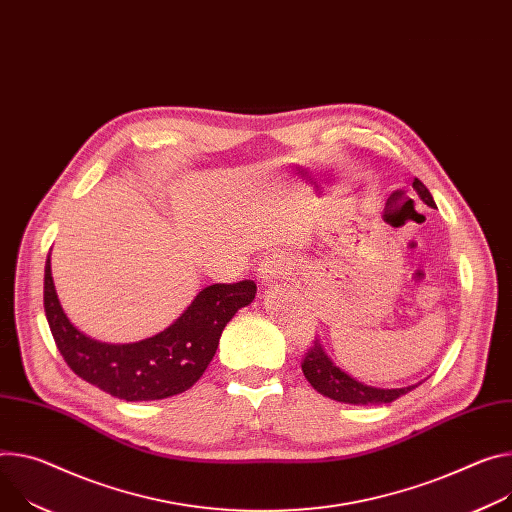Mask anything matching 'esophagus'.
I'll return each mask as SVG.
<instances>
[{
  "label": "esophagus",
  "mask_w": 512,
  "mask_h": 512,
  "mask_svg": "<svg viewBox=\"0 0 512 512\" xmlns=\"http://www.w3.org/2000/svg\"><path fill=\"white\" fill-rule=\"evenodd\" d=\"M259 280L269 286V284H275L280 277L288 271V263L282 255H273V257H267L259 263Z\"/></svg>",
  "instance_id": "1"
}]
</instances>
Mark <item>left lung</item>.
<instances>
[{"mask_svg": "<svg viewBox=\"0 0 512 512\" xmlns=\"http://www.w3.org/2000/svg\"><path fill=\"white\" fill-rule=\"evenodd\" d=\"M412 188L416 190L418 198H421L427 206L437 208L431 192L425 188V183L421 179H414L412 181ZM302 371H304L306 380L310 382V386L316 392H320L322 396H327V398L337 400V402H345V404H355V406L388 404V402H394L396 398L408 394L418 384H423V382H418V384L404 386V388H374V386H367V384L351 378L347 371H343L329 357V353L324 351V347L320 345V339H316L314 345L308 349V353L304 357V363H302Z\"/></svg>", "mask_w": 512, "mask_h": 512, "instance_id": "obj_1", "label": "left lung"}]
</instances>
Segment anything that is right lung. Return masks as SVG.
<instances>
[{
    "label": "right lung",
    "instance_id": "add662e5",
    "mask_svg": "<svg viewBox=\"0 0 512 512\" xmlns=\"http://www.w3.org/2000/svg\"><path fill=\"white\" fill-rule=\"evenodd\" d=\"M255 294L253 280L208 286L165 331L114 345L83 335L67 318L55 290L51 255L44 265V312L57 349L81 380L126 402L163 400L190 390L212 361L226 322Z\"/></svg>",
    "mask_w": 512,
    "mask_h": 512
}]
</instances>
